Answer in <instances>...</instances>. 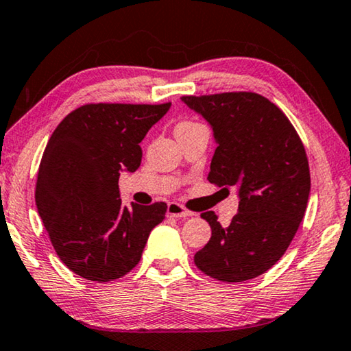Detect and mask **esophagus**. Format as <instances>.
Returning a JSON list of instances; mask_svg holds the SVG:
<instances>
[{
  "label": "esophagus",
  "mask_w": 351,
  "mask_h": 351,
  "mask_svg": "<svg viewBox=\"0 0 351 351\" xmlns=\"http://www.w3.org/2000/svg\"><path fill=\"white\" fill-rule=\"evenodd\" d=\"M167 215L169 217H192V215H195V213L186 209L184 206L180 203L171 202V203H169V208H167Z\"/></svg>",
  "instance_id": "1"
}]
</instances>
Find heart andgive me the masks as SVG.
<instances>
[{
  "mask_svg": "<svg viewBox=\"0 0 351 351\" xmlns=\"http://www.w3.org/2000/svg\"><path fill=\"white\" fill-rule=\"evenodd\" d=\"M195 125H199V123H197V121H192V120H182L176 125V130H186V128H192Z\"/></svg>",
  "mask_w": 351,
  "mask_h": 351,
  "instance_id": "b5f03b06",
  "label": "heart"
}]
</instances>
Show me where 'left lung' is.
<instances>
[{
  "mask_svg": "<svg viewBox=\"0 0 351 351\" xmlns=\"http://www.w3.org/2000/svg\"><path fill=\"white\" fill-rule=\"evenodd\" d=\"M214 130L217 148L208 180L239 189V213L226 228L203 213L213 236L195 265L223 282H242L275 265L302 223L311 191L306 149L286 114L254 92L184 95Z\"/></svg>",
  "mask_w": 351,
  "mask_h": 351,
  "instance_id": "left-lung-1",
  "label": "left lung"
}]
</instances>
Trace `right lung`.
I'll use <instances>...</instances> for the list:
<instances>
[{
  "mask_svg": "<svg viewBox=\"0 0 351 351\" xmlns=\"http://www.w3.org/2000/svg\"><path fill=\"white\" fill-rule=\"evenodd\" d=\"M170 104L88 103L71 110L49 137L38 167L37 210L56 254L81 278L125 276L165 219L164 202L121 206L119 178L121 170L138 169V143Z\"/></svg>",
  "mask_w": 351,
  "mask_h": 351,
  "instance_id": "add662e5",
  "label": "right lung"
}]
</instances>
